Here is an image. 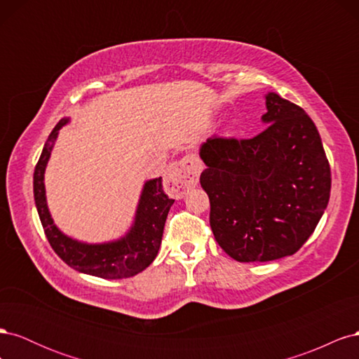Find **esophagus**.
Here are the masks:
<instances>
[{
  "label": "esophagus",
  "instance_id": "34e87169",
  "mask_svg": "<svg viewBox=\"0 0 359 359\" xmlns=\"http://www.w3.org/2000/svg\"><path fill=\"white\" fill-rule=\"evenodd\" d=\"M203 169L202 161L198 156H184L175 166H173L166 177V189L170 194L181 198L190 187L196 186L199 175Z\"/></svg>",
  "mask_w": 359,
  "mask_h": 359
}]
</instances>
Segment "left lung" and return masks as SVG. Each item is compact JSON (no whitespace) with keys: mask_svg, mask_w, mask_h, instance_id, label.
Listing matches in <instances>:
<instances>
[{"mask_svg":"<svg viewBox=\"0 0 359 359\" xmlns=\"http://www.w3.org/2000/svg\"><path fill=\"white\" fill-rule=\"evenodd\" d=\"M268 127L253 139H206L201 186L215 241L238 262L297 253L316 229L331 193V169L311 118L265 94Z\"/></svg>","mask_w":359,"mask_h":359,"instance_id":"left-lung-1","label":"left lung"}]
</instances>
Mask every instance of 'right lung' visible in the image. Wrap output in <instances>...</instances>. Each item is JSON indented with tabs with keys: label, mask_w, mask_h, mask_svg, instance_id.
Here are the masks:
<instances>
[{
	"label": "right lung",
	"mask_w": 359,
	"mask_h": 359,
	"mask_svg": "<svg viewBox=\"0 0 359 359\" xmlns=\"http://www.w3.org/2000/svg\"><path fill=\"white\" fill-rule=\"evenodd\" d=\"M70 123L64 116L52 130L34 170V201L46 238L55 253L73 269L107 280L127 278L142 273L156 259L166 217L173 203L163 191L161 178L147 180L137 201L133 223L116 240L104 243H85L64 233L53 223L46 201L45 172L60 130Z\"/></svg>",
	"instance_id": "right-lung-1"
}]
</instances>
